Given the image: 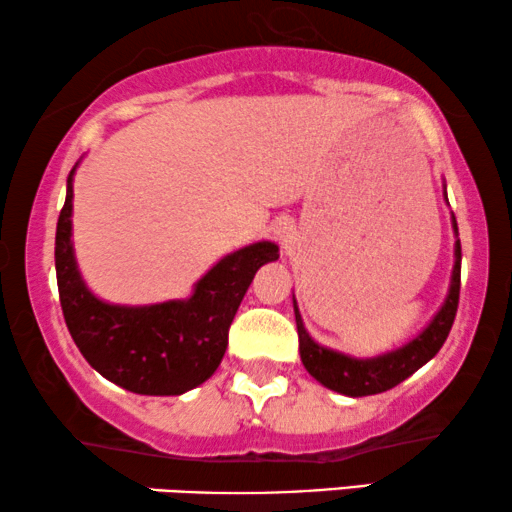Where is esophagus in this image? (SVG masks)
<instances>
[{
    "label": "esophagus",
    "instance_id": "esophagus-1",
    "mask_svg": "<svg viewBox=\"0 0 512 512\" xmlns=\"http://www.w3.org/2000/svg\"><path fill=\"white\" fill-rule=\"evenodd\" d=\"M289 232H291V225H289L287 221L275 223V235H277V240L287 242V240H289Z\"/></svg>",
    "mask_w": 512,
    "mask_h": 512
}]
</instances>
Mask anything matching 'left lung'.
<instances>
[{
    "label": "left lung",
    "instance_id": "left-lung-1",
    "mask_svg": "<svg viewBox=\"0 0 512 512\" xmlns=\"http://www.w3.org/2000/svg\"><path fill=\"white\" fill-rule=\"evenodd\" d=\"M454 223V232L459 235V225L456 218L451 216ZM454 272H451L449 294L444 298L442 308L430 320L426 329L402 348L390 350V353L376 355V357H350L336 350L324 348V345L315 343L308 331L303 327L301 313L294 301L296 313V329H298V350H301V362L308 369V374L317 378L324 388L334 390V393L348 395V397H364V395H378L386 390L395 388L404 378H409L414 371H418L423 364L433 360L440 353V348L447 341L451 324H454L456 308H459V291H461V242L456 240L454 249Z\"/></svg>",
    "mask_w": 512,
    "mask_h": 512
}]
</instances>
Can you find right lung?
<instances>
[{"label": "right lung", "instance_id": "obj_1", "mask_svg": "<svg viewBox=\"0 0 512 512\" xmlns=\"http://www.w3.org/2000/svg\"><path fill=\"white\" fill-rule=\"evenodd\" d=\"M75 167L56 225L58 296L72 341L98 374L131 393H188L218 369L228 348V329L256 270L277 261L280 249L275 242H256L232 251L183 301L105 303L86 289L72 249Z\"/></svg>", "mask_w": 512, "mask_h": 512}]
</instances>
